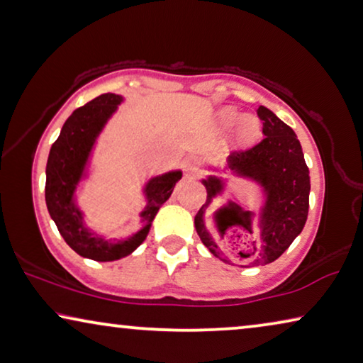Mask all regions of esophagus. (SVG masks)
<instances>
[{"label": "esophagus", "mask_w": 363, "mask_h": 363, "mask_svg": "<svg viewBox=\"0 0 363 363\" xmlns=\"http://www.w3.org/2000/svg\"><path fill=\"white\" fill-rule=\"evenodd\" d=\"M183 169H185L186 177H196L199 170L198 160L193 159V157H188V159H185V162H183Z\"/></svg>", "instance_id": "obj_1"}]
</instances>
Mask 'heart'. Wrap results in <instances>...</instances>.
<instances>
[{"label": "heart", "instance_id": "heart-1", "mask_svg": "<svg viewBox=\"0 0 363 363\" xmlns=\"http://www.w3.org/2000/svg\"><path fill=\"white\" fill-rule=\"evenodd\" d=\"M238 123V140L239 144L249 145L254 144L262 134V124L255 116H247L240 118V114L233 108H225L218 114V125L223 130L233 128Z\"/></svg>", "mask_w": 363, "mask_h": 363}]
</instances>
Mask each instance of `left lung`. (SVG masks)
Wrapping results in <instances>:
<instances>
[{"label":"left lung","instance_id":"left-lung-1","mask_svg":"<svg viewBox=\"0 0 363 363\" xmlns=\"http://www.w3.org/2000/svg\"><path fill=\"white\" fill-rule=\"evenodd\" d=\"M259 118L264 121L265 138L259 144L247 150H235L229 155L228 167L235 177L249 178L259 183L265 193V203L260 213L245 211L249 230H252V219L257 220L259 235L254 242V250L249 254H240L244 259H250L254 265L270 264L277 260L293 240L301 233L308 219L309 208V169L304 162L301 144L295 130L277 118L269 108L259 106ZM208 191L206 204H203L196 216L194 228L208 247L209 252L219 260L229 262L220 254L213 235L208 233L204 224V211L211 201L224 191L223 178L209 175L203 180ZM235 204V203H230ZM242 209L239 204H235Z\"/></svg>","mask_w":363,"mask_h":363}]
</instances>
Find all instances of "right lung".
I'll return each mask as SVG.
<instances>
[{"label": "right lung", "instance_id": "obj_1", "mask_svg": "<svg viewBox=\"0 0 363 363\" xmlns=\"http://www.w3.org/2000/svg\"><path fill=\"white\" fill-rule=\"evenodd\" d=\"M123 99L121 94L104 93L75 109L65 121L59 139L52 144L45 169V203L50 218L65 242L78 255L96 262H113L133 254L145 240L155 214L182 178L180 170H173L147 182L144 188L147 206L140 213L144 225L130 238L111 242L86 228L82 209L75 203V191L85 177L88 159L99 133Z\"/></svg>", "mask_w": 363, "mask_h": 363}]
</instances>
